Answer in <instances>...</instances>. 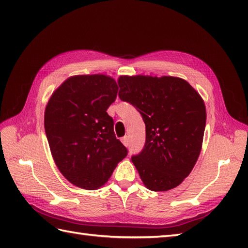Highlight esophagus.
Masks as SVG:
<instances>
[{
	"instance_id": "obj_1",
	"label": "esophagus",
	"mask_w": 248,
	"mask_h": 248,
	"mask_svg": "<svg viewBox=\"0 0 248 248\" xmlns=\"http://www.w3.org/2000/svg\"><path fill=\"white\" fill-rule=\"evenodd\" d=\"M121 141H123V144L127 147L128 145H129V139H128V136H124V138H123L121 139Z\"/></svg>"
}]
</instances>
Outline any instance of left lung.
Instances as JSON below:
<instances>
[{
  "label": "left lung",
  "mask_w": 248,
  "mask_h": 248,
  "mask_svg": "<svg viewBox=\"0 0 248 248\" xmlns=\"http://www.w3.org/2000/svg\"><path fill=\"white\" fill-rule=\"evenodd\" d=\"M119 98L138 108L146 124L143 151L132 157L144 186L165 192L183 182L202 147L205 105L181 78L120 76Z\"/></svg>",
  "instance_id": "1"
}]
</instances>
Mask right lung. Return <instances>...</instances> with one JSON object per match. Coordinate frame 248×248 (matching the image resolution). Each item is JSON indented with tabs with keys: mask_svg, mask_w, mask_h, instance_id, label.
<instances>
[{
	"mask_svg": "<svg viewBox=\"0 0 248 248\" xmlns=\"http://www.w3.org/2000/svg\"><path fill=\"white\" fill-rule=\"evenodd\" d=\"M118 85L105 75L68 78L51 94L45 109V130L55 164L68 181L97 189L112 176L128 150L116 139L107 109Z\"/></svg>",
	"mask_w": 248,
	"mask_h": 248,
	"instance_id": "right-lung-1",
	"label": "right lung"
}]
</instances>
